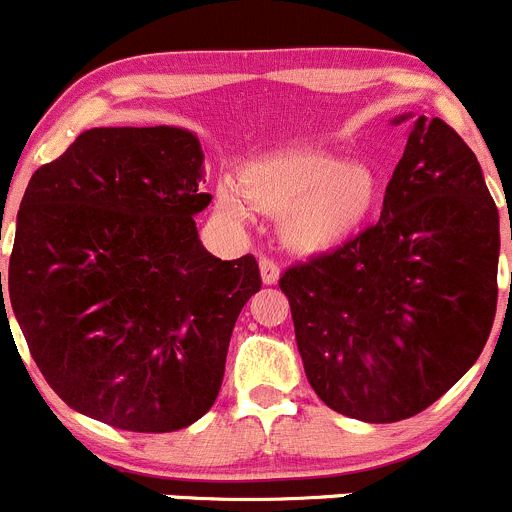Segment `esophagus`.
I'll return each mask as SVG.
<instances>
[{"label": "esophagus", "instance_id": "esophagus-1", "mask_svg": "<svg viewBox=\"0 0 512 512\" xmlns=\"http://www.w3.org/2000/svg\"><path fill=\"white\" fill-rule=\"evenodd\" d=\"M258 268H261V281L266 283V286H273V283H278V276H281V268H278V263L273 261V258L263 256L261 261H258Z\"/></svg>", "mask_w": 512, "mask_h": 512}]
</instances>
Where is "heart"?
<instances>
[{
    "instance_id": "b5f03b06",
    "label": "heart",
    "mask_w": 512,
    "mask_h": 512,
    "mask_svg": "<svg viewBox=\"0 0 512 512\" xmlns=\"http://www.w3.org/2000/svg\"><path fill=\"white\" fill-rule=\"evenodd\" d=\"M246 199L268 216H283L281 236L303 254L336 249L371 221L383 201V179L366 161H343L321 149L266 156L241 174V191L216 186V209L231 224H249Z\"/></svg>"
}]
</instances>
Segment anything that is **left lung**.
I'll list each match as a JSON object with an SVG mask.
<instances>
[{"label": "left lung", "instance_id": "1", "mask_svg": "<svg viewBox=\"0 0 512 512\" xmlns=\"http://www.w3.org/2000/svg\"><path fill=\"white\" fill-rule=\"evenodd\" d=\"M498 254V206L478 159L443 119L418 116L378 224L278 281L316 396L366 423L426 411L485 348Z\"/></svg>", "mask_w": 512, "mask_h": 512}]
</instances>
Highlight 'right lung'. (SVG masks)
Listing matches in <instances>:
<instances>
[{"mask_svg": "<svg viewBox=\"0 0 512 512\" xmlns=\"http://www.w3.org/2000/svg\"><path fill=\"white\" fill-rule=\"evenodd\" d=\"M204 151L179 126H99L29 179L9 293L29 353L74 411L134 433L199 421L219 396L236 318L261 288L194 216Z\"/></svg>", "mask_w": 512, "mask_h": 512, "instance_id": "add662e5", "label": "right lung"}]
</instances>
